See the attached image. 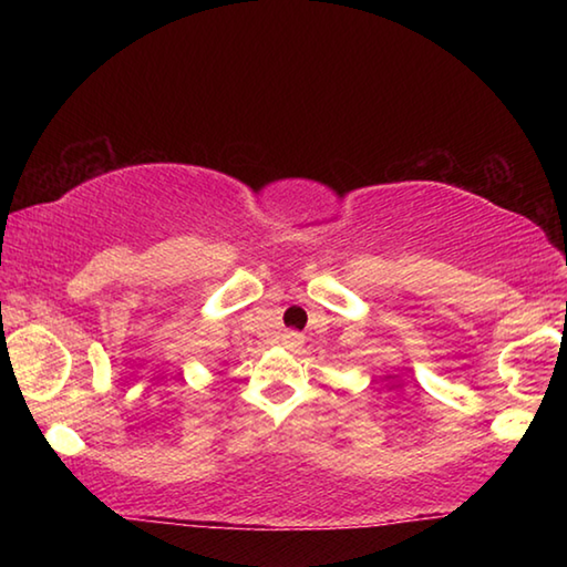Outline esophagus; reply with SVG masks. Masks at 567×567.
<instances>
[{
	"label": "esophagus",
	"mask_w": 567,
	"mask_h": 567,
	"mask_svg": "<svg viewBox=\"0 0 567 567\" xmlns=\"http://www.w3.org/2000/svg\"><path fill=\"white\" fill-rule=\"evenodd\" d=\"M282 344H285L287 350L300 348V344H302V334L295 332V330H287V332H282Z\"/></svg>",
	"instance_id": "esophagus-1"
}]
</instances>
